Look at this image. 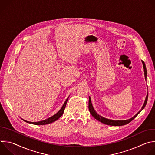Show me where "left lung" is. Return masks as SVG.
<instances>
[{"label": "left lung", "mask_w": 155, "mask_h": 155, "mask_svg": "<svg viewBox=\"0 0 155 155\" xmlns=\"http://www.w3.org/2000/svg\"><path fill=\"white\" fill-rule=\"evenodd\" d=\"M142 63H143V69H144V74H145V78H147V69H146V67H145V64L144 63L143 61H142ZM147 100H148V94L146 97V99H145V102H144V104L141 109V110H140V111L132 118H131L129 120H123V121H114V120H109V119H107V118H105L102 117H101V115H98L94 109L93 108V107L92 105V104H91V98L90 97H89V105H88V108H89V110H90V112L91 113V114L92 115V116L96 120H97L98 121H99L100 122L104 123V124H107V125H110V126H123V125H125L129 123H130L131 121L133 120L137 115L138 114L142 111V110L145 108L146 104H147Z\"/></svg>", "instance_id": "8db88e82"}]
</instances>
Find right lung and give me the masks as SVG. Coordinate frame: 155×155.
<instances>
[{
  "instance_id": "add662e5",
  "label": "right lung",
  "mask_w": 155,
  "mask_h": 155,
  "mask_svg": "<svg viewBox=\"0 0 155 155\" xmlns=\"http://www.w3.org/2000/svg\"><path fill=\"white\" fill-rule=\"evenodd\" d=\"M69 97L66 99V101H65L64 105H62V108L60 109L59 111L56 114L52 116L51 117L47 119V120H43V121H38V122H29V121H27L26 120H24L25 121L27 122V123H31V124H35V125H43V124H49V123H53L55 121H56L57 120H58L61 116L63 114L64 112V109H65V107L66 106V104H67V102H68V100Z\"/></svg>"
}]
</instances>
